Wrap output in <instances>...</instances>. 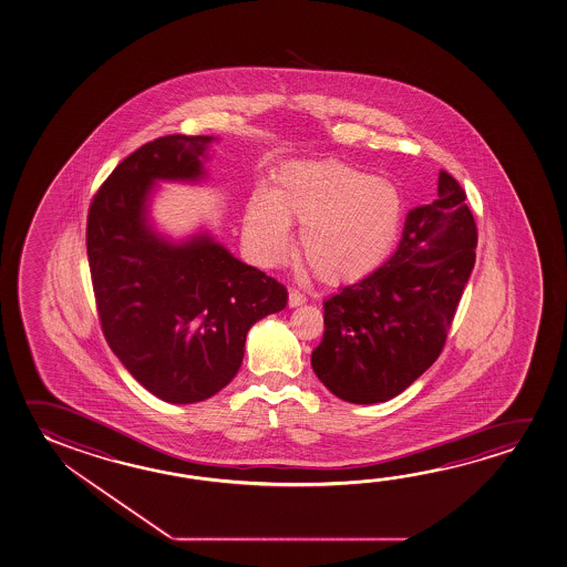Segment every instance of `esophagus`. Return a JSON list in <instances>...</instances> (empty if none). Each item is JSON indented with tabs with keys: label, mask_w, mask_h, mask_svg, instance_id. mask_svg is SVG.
<instances>
[{
	"label": "esophagus",
	"mask_w": 567,
	"mask_h": 567,
	"mask_svg": "<svg viewBox=\"0 0 567 567\" xmlns=\"http://www.w3.org/2000/svg\"><path fill=\"white\" fill-rule=\"evenodd\" d=\"M289 307H299L306 303V296L301 293V291H297V289H289Z\"/></svg>",
	"instance_id": "1"
}]
</instances>
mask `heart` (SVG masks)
I'll list each match as a JSON object with an SVG mask.
<instances>
[{"label":"heart","mask_w":567,"mask_h":567,"mask_svg":"<svg viewBox=\"0 0 567 567\" xmlns=\"http://www.w3.org/2000/svg\"><path fill=\"white\" fill-rule=\"evenodd\" d=\"M404 198L394 183L337 159L284 165L268 193L254 195L244 215V243L261 266H276L299 228V254L315 278L352 284L377 271L394 246Z\"/></svg>","instance_id":"1"}]
</instances>
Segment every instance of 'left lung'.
Instances as JSON below:
<instances>
[{
	"label": "left lung",
	"instance_id": "8db88e82",
	"mask_svg": "<svg viewBox=\"0 0 567 567\" xmlns=\"http://www.w3.org/2000/svg\"><path fill=\"white\" fill-rule=\"evenodd\" d=\"M465 198L441 172L437 198L408 213L390 260L324 301L311 367L337 398L386 402L440 357L475 266L476 225Z\"/></svg>",
	"mask_w": 567,
	"mask_h": 567
}]
</instances>
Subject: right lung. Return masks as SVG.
Instances as JSON below:
<instances>
[{
	"label": "right lung",
	"mask_w": 567,
	"mask_h": 567,
	"mask_svg": "<svg viewBox=\"0 0 567 567\" xmlns=\"http://www.w3.org/2000/svg\"><path fill=\"white\" fill-rule=\"evenodd\" d=\"M213 135H165L110 173L92 198L86 252L102 331L127 372L169 404H195L236 377L246 334L288 306V289L208 233L153 228L157 181L205 177Z\"/></svg>",
	"instance_id": "obj_1"
}]
</instances>
